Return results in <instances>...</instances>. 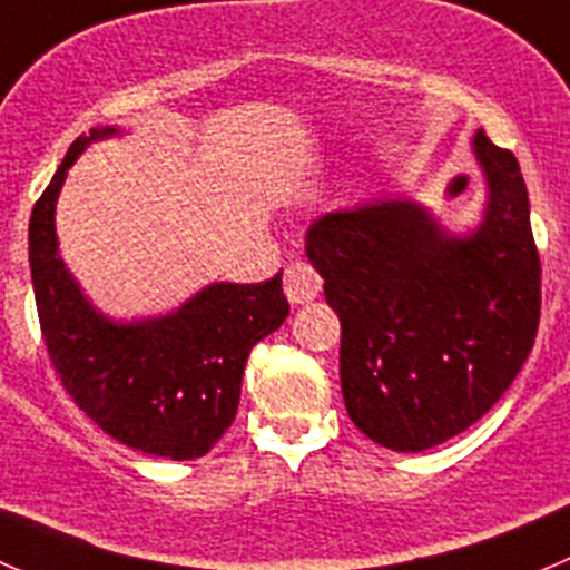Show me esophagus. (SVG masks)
<instances>
[{
	"mask_svg": "<svg viewBox=\"0 0 570 570\" xmlns=\"http://www.w3.org/2000/svg\"><path fill=\"white\" fill-rule=\"evenodd\" d=\"M323 278L306 261H292L284 273V292L289 303H309L321 292Z\"/></svg>",
	"mask_w": 570,
	"mask_h": 570,
	"instance_id": "34e87169",
	"label": "esophagus"
}]
</instances>
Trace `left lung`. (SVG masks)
Returning <instances> with one entry per match:
<instances>
[{
	"instance_id": "obj_1",
	"label": "left lung",
	"mask_w": 570,
	"mask_h": 570,
	"mask_svg": "<svg viewBox=\"0 0 570 570\" xmlns=\"http://www.w3.org/2000/svg\"><path fill=\"white\" fill-rule=\"evenodd\" d=\"M489 188L475 233L411 199L326 213L306 233L340 317L345 411L371 441L422 453L475 424L523 368L540 326V253L512 151L478 131Z\"/></svg>"
}]
</instances>
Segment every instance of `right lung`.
<instances>
[{
	"label": "right lung",
	"instance_id": "obj_1",
	"mask_svg": "<svg viewBox=\"0 0 570 570\" xmlns=\"http://www.w3.org/2000/svg\"><path fill=\"white\" fill-rule=\"evenodd\" d=\"M78 137L30 216V275L47 354L63 391L104 433L159 459H199L238 411L249 351L289 315L281 273L264 284H213L163 317L111 323L58 255L56 199L89 142Z\"/></svg>",
	"mask_w": 570,
	"mask_h": 570
}]
</instances>
